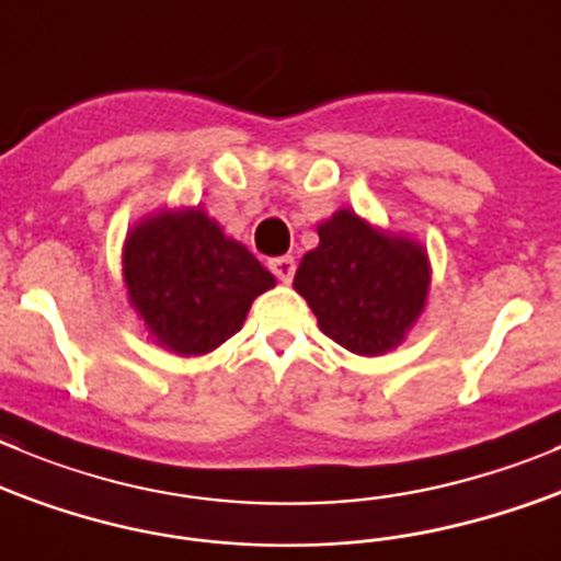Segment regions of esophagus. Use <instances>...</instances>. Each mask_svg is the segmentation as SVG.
Returning <instances> with one entry per match:
<instances>
[{
    "label": "esophagus",
    "instance_id": "esophagus-1",
    "mask_svg": "<svg viewBox=\"0 0 561 561\" xmlns=\"http://www.w3.org/2000/svg\"><path fill=\"white\" fill-rule=\"evenodd\" d=\"M270 270L275 272L277 280H284V284H289L291 277H295L297 264H295V259H291V255H277V259L270 261Z\"/></svg>",
    "mask_w": 561,
    "mask_h": 561
}]
</instances>
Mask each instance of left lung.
<instances>
[{
  "label": "left lung",
  "mask_w": 561,
  "mask_h": 561,
  "mask_svg": "<svg viewBox=\"0 0 561 561\" xmlns=\"http://www.w3.org/2000/svg\"><path fill=\"white\" fill-rule=\"evenodd\" d=\"M319 244L295 275L319 330L364 357L397 350L424 313L432 284L426 248L404 233L382 231L352 209L317 226Z\"/></svg>",
  "instance_id": "obj_1"
}]
</instances>
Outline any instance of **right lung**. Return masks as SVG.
I'll return each instance as SVG.
<instances>
[{
	"label": "right lung",
	"mask_w": 561,
	"mask_h": 561,
	"mask_svg": "<svg viewBox=\"0 0 561 561\" xmlns=\"http://www.w3.org/2000/svg\"><path fill=\"white\" fill-rule=\"evenodd\" d=\"M124 284L148 339L197 357L242 330L275 275L201 206H181L153 211L126 233Z\"/></svg>",
	"instance_id": "obj_1"
}]
</instances>
